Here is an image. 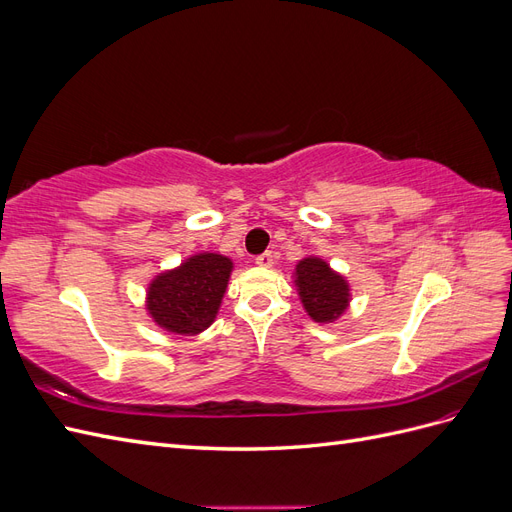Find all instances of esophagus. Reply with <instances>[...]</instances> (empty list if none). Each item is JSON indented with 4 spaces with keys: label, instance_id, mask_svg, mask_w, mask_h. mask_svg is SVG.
Wrapping results in <instances>:
<instances>
[{
    "label": "esophagus",
    "instance_id": "obj_1",
    "mask_svg": "<svg viewBox=\"0 0 512 512\" xmlns=\"http://www.w3.org/2000/svg\"><path fill=\"white\" fill-rule=\"evenodd\" d=\"M256 265H258V267H271V265H273V254H271V252H265V254L256 256Z\"/></svg>",
    "mask_w": 512,
    "mask_h": 512
}]
</instances>
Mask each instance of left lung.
Masks as SVG:
<instances>
[{
  "instance_id": "8db88e82",
  "label": "left lung",
  "mask_w": 512,
  "mask_h": 512,
  "mask_svg": "<svg viewBox=\"0 0 512 512\" xmlns=\"http://www.w3.org/2000/svg\"><path fill=\"white\" fill-rule=\"evenodd\" d=\"M294 286L307 316L320 324H331L350 307V284L342 273L329 267L327 260L305 256L294 267Z\"/></svg>"
}]
</instances>
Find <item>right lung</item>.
<instances>
[{"label": "right lung", "mask_w": 512, "mask_h": 512, "mask_svg": "<svg viewBox=\"0 0 512 512\" xmlns=\"http://www.w3.org/2000/svg\"><path fill=\"white\" fill-rule=\"evenodd\" d=\"M232 273V260L215 252L185 258L179 267L153 277L145 307L160 329L173 335H198L220 312Z\"/></svg>", "instance_id": "add662e5"}]
</instances>
